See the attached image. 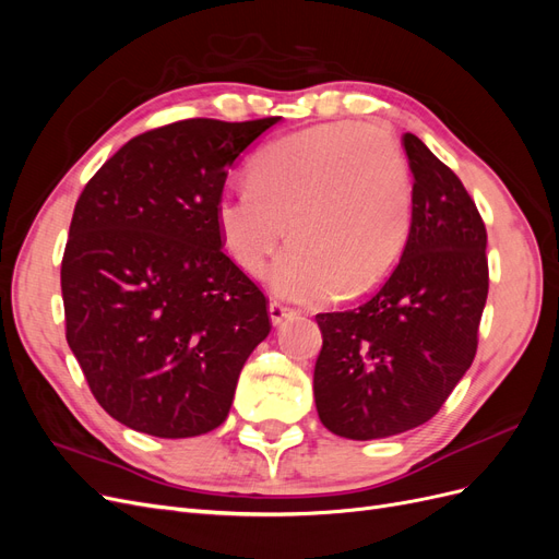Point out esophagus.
I'll use <instances>...</instances> for the list:
<instances>
[{
  "instance_id": "esophagus-1",
  "label": "esophagus",
  "mask_w": 559,
  "mask_h": 559,
  "mask_svg": "<svg viewBox=\"0 0 559 559\" xmlns=\"http://www.w3.org/2000/svg\"><path fill=\"white\" fill-rule=\"evenodd\" d=\"M267 312H270V321H273L275 326L282 324V321H284L286 317L294 314V310H292L289 306H284V302H280V300H270Z\"/></svg>"
}]
</instances>
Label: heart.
Segmentation results:
<instances>
[{
	"instance_id": "1",
	"label": "heart",
	"mask_w": 559,
	"mask_h": 559,
	"mask_svg": "<svg viewBox=\"0 0 559 559\" xmlns=\"http://www.w3.org/2000/svg\"><path fill=\"white\" fill-rule=\"evenodd\" d=\"M413 214L411 167L384 128L326 123L289 134L253 158L249 181L216 200L222 240L247 273L270 267L273 289L294 300L357 296L399 257Z\"/></svg>"
}]
</instances>
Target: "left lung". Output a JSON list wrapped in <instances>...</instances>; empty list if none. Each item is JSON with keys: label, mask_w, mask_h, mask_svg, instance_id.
<instances>
[{"label": "left lung", "mask_w": 559, "mask_h": 559, "mask_svg": "<svg viewBox=\"0 0 559 559\" xmlns=\"http://www.w3.org/2000/svg\"><path fill=\"white\" fill-rule=\"evenodd\" d=\"M413 222L394 273L364 306L319 312L314 403L352 441L396 436L443 408L478 349L487 230L462 179L405 132Z\"/></svg>", "instance_id": "8db88e82"}]
</instances>
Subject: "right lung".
<instances>
[{"mask_svg":"<svg viewBox=\"0 0 559 559\" xmlns=\"http://www.w3.org/2000/svg\"><path fill=\"white\" fill-rule=\"evenodd\" d=\"M280 116L183 118L123 144L81 191L60 286L67 345L121 425L191 438L224 425L240 370L273 329L224 251L230 165Z\"/></svg>","mask_w":559,"mask_h":559,"instance_id":"right-lung-1","label":"right lung"}]
</instances>
